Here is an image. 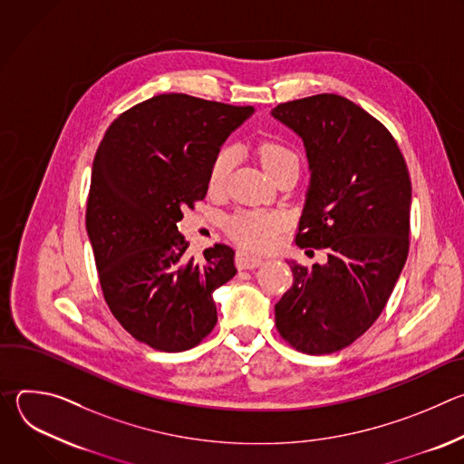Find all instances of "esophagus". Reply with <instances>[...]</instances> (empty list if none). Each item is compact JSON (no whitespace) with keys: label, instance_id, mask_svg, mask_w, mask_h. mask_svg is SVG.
Returning <instances> with one entry per match:
<instances>
[{"label":"esophagus","instance_id":"1","mask_svg":"<svg viewBox=\"0 0 464 464\" xmlns=\"http://www.w3.org/2000/svg\"><path fill=\"white\" fill-rule=\"evenodd\" d=\"M260 256H255L251 253H246V251H238L237 253V268L238 270H251V268H256L260 264Z\"/></svg>","mask_w":464,"mask_h":464}]
</instances>
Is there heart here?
Wrapping results in <instances>:
<instances>
[{
	"label": "heart",
	"mask_w": 464,
	"mask_h": 464,
	"mask_svg": "<svg viewBox=\"0 0 464 464\" xmlns=\"http://www.w3.org/2000/svg\"><path fill=\"white\" fill-rule=\"evenodd\" d=\"M235 154L229 147H224L217 152L211 169H209V187L213 190L222 188L231 167H233ZM258 160L274 178L279 170L286 169L288 165H299L297 154L281 141H264L258 147ZM285 220L281 215L276 213H256V211H242L229 218L227 233L229 237L251 251H268L277 244L279 231L283 229Z\"/></svg>",
	"instance_id": "heart-1"
}]
</instances>
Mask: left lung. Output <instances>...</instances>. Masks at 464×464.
Wrapping results in <instances>:
<instances>
[{
    "mask_svg": "<svg viewBox=\"0 0 464 464\" xmlns=\"http://www.w3.org/2000/svg\"><path fill=\"white\" fill-rule=\"evenodd\" d=\"M272 115L303 140L310 185L299 247L326 262L290 260L292 288L276 304L279 334L306 354L336 353L382 314L410 251L411 181L389 130L334 93L283 102Z\"/></svg>",
    "mask_w": 464,
    "mask_h": 464,
    "instance_id": "1",
    "label": "left lung"
}]
</instances>
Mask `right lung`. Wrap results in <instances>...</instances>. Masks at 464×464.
I'll return each mask as SVG.
<instances>
[{
	"label": "right lung",
	"mask_w": 464,
	"mask_h": 464,
	"mask_svg": "<svg viewBox=\"0 0 464 464\" xmlns=\"http://www.w3.org/2000/svg\"><path fill=\"white\" fill-rule=\"evenodd\" d=\"M253 113L183 93L131 106L97 149L86 209L104 299L138 342L179 353L217 324L213 292L235 277V251L215 244L204 262L185 255V208L204 200L211 163Z\"/></svg>",
	"instance_id": "add662e5"
}]
</instances>
